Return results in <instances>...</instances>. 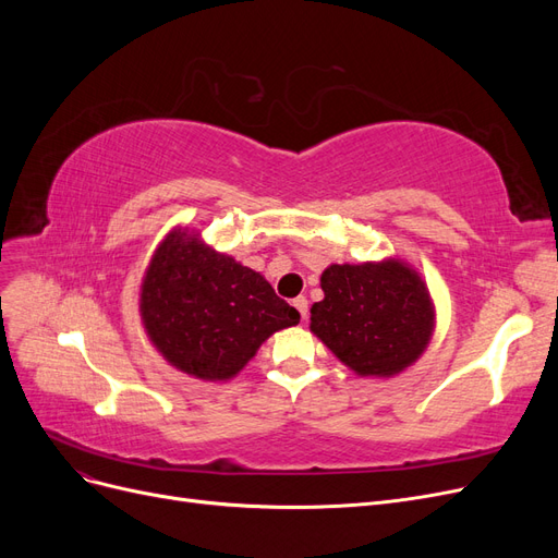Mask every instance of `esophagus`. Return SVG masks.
Wrapping results in <instances>:
<instances>
[{
    "label": "esophagus",
    "mask_w": 558,
    "mask_h": 558,
    "mask_svg": "<svg viewBox=\"0 0 558 558\" xmlns=\"http://www.w3.org/2000/svg\"><path fill=\"white\" fill-rule=\"evenodd\" d=\"M293 307H295V310L300 312L302 320H305V318H307V312H310V310H307V298H305V295H300V298H295V300H293Z\"/></svg>",
    "instance_id": "esophagus-1"
}]
</instances>
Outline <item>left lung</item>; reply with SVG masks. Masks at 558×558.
I'll use <instances>...</instances> for the list:
<instances>
[{"mask_svg":"<svg viewBox=\"0 0 558 558\" xmlns=\"http://www.w3.org/2000/svg\"><path fill=\"white\" fill-rule=\"evenodd\" d=\"M320 289L326 298L312 305V332L353 373L391 377L424 353L433 305L408 265H330Z\"/></svg>","mask_w":558,"mask_h":558,"instance_id":"8db88e82","label":"left lung"}]
</instances>
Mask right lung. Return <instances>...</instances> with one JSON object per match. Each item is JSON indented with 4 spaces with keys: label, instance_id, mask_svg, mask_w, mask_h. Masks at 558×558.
Instances as JSON below:
<instances>
[{
    "label": "right lung",
    "instance_id": "add662e5",
    "mask_svg": "<svg viewBox=\"0 0 558 558\" xmlns=\"http://www.w3.org/2000/svg\"><path fill=\"white\" fill-rule=\"evenodd\" d=\"M140 307L162 356L211 381L238 375L269 335L300 320L258 272L183 230L156 251Z\"/></svg>",
    "mask_w": 558,
    "mask_h": 558
}]
</instances>
